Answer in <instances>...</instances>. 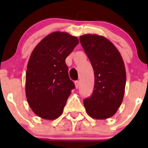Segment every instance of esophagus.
Listing matches in <instances>:
<instances>
[{
	"label": "esophagus",
	"instance_id": "esophagus-1",
	"mask_svg": "<svg viewBox=\"0 0 148 148\" xmlns=\"http://www.w3.org/2000/svg\"><path fill=\"white\" fill-rule=\"evenodd\" d=\"M74 84H75V86L76 88H78L79 86V81H75V82H74Z\"/></svg>",
	"mask_w": 148,
	"mask_h": 148
}]
</instances>
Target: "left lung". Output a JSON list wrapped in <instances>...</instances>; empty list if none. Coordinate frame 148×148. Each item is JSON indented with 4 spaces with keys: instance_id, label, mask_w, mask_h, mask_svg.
<instances>
[{
    "instance_id": "obj_1",
    "label": "left lung",
    "mask_w": 148,
    "mask_h": 148,
    "mask_svg": "<svg viewBox=\"0 0 148 148\" xmlns=\"http://www.w3.org/2000/svg\"><path fill=\"white\" fill-rule=\"evenodd\" d=\"M95 73V86L90 97L84 100L86 113L97 120L112 117L123 100L126 71L120 53L107 38L97 34L79 37Z\"/></svg>"
}]
</instances>
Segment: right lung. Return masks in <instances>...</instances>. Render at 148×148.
Returning a JSON list of instances; mask_svg holds the SVG:
<instances>
[{"label":"right lung","mask_w":148,"mask_h":148,"mask_svg":"<svg viewBox=\"0 0 148 148\" xmlns=\"http://www.w3.org/2000/svg\"><path fill=\"white\" fill-rule=\"evenodd\" d=\"M79 44L77 36L55 31L44 37L30 56L26 73L28 105L38 117L53 120L62 115L71 89L65 59Z\"/></svg>","instance_id":"obj_1"}]
</instances>
